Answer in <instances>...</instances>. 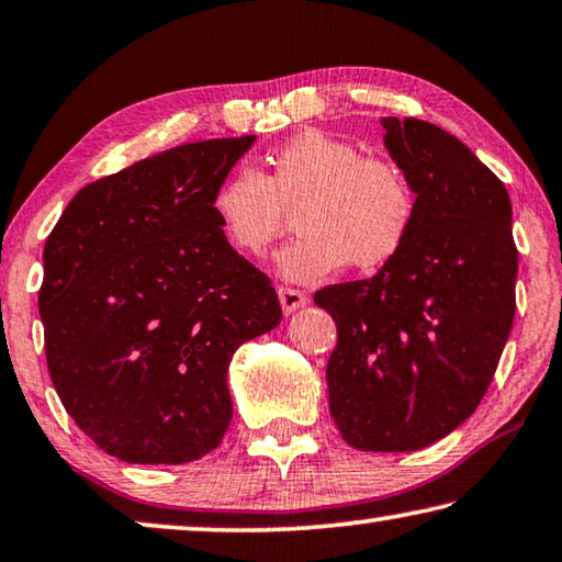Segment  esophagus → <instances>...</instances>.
Returning <instances> with one entry per match:
<instances>
[{
  "label": "esophagus",
  "instance_id": "esophagus-1",
  "mask_svg": "<svg viewBox=\"0 0 562 562\" xmlns=\"http://www.w3.org/2000/svg\"><path fill=\"white\" fill-rule=\"evenodd\" d=\"M278 295H280V305H282V313L284 315H292V313H295V310L307 305V295H305V292H300V290L280 288Z\"/></svg>",
  "mask_w": 562,
  "mask_h": 562
}]
</instances>
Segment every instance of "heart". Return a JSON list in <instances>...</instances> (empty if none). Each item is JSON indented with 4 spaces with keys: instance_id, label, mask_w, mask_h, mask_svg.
<instances>
[{
    "instance_id": "1",
    "label": "heart",
    "mask_w": 562,
    "mask_h": 562,
    "mask_svg": "<svg viewBox=\"0 0 562 562\" xmlns=\"http://www.w3.org/2000/svg\"><path fill=\"white\" fill-rule=\"evenodd\" d=\"M270 175L237 167L215 190L212 212L227 243L260 257L295 210L300 237L278 255L292 282H323L352 262L375 272L395 260L415 225V192L403 169L362 157L352 142L302 130L270 155Z\"/></svg>"
}]
</instances>
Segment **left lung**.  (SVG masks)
I'll return each mask as SVG.
<instances>
[{"instance_id": "obj_1", "label": "left lung", "mask_w": 562, "mask_h": 562, "mask_svg": "<svg viewBox=\"0 0 562 562\" xmlns=\"http://www.w3.org/2000/svg\"><path fill=\"white\" fill-rule=\"evenodd\" d=\"M385 147L415 192V225L370 280L327 284L337 325L329 415L370 452L438 442L475 413L515 317L518 249L505 184L450 132L382 117Z\"/></svg>"}]
</instances>
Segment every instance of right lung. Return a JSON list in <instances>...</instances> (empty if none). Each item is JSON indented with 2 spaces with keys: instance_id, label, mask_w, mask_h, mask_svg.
<instances>
[{
  "instance_id": "right-lung-1",
  "label": "right lung",
  "mask_w": 562,
  "mask_h": 562,
  "mask_svg": "<svg viewBox=\"0 0 562 562\" xmlns=\"http://www.w3.org/2000/svg\"><path fill=\"white\" fill-rule=\"evenodd\" d=\"M255 135L139 159L79 190L44 245L49 378L106 456L180 465L233 420L227 368L280 325L267 274L227 243L215 190Z\"/></svg>"
}]
</instances>
